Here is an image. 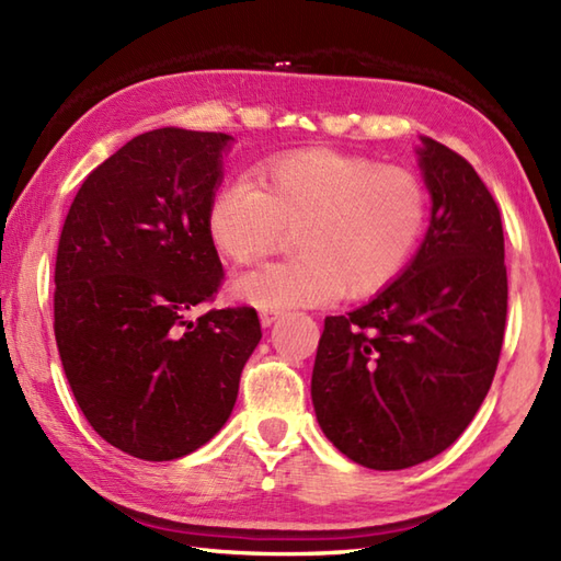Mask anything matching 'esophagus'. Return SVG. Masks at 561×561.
<instances>
[{
	"label": "esophagus",
	"mask_w": 561,
	"mask_h": 561,
	"mask_svg": "<svg viewBox=\"0 0 561 561\" xmlns=\"http://www.w3.org/2000/svg\"><path fill=\"white\" fill-rule=\"evenodd\" d=\"M279 316H282L279 308H262V311H260V323L265 325V328H270Z\"/></svg>",
	"instance_id": "obj_1"
}]
</instances>
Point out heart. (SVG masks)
I'll return each mask as SVG.
<instances>
[{"label":"heart","mask_w":561,"mask_h":561,"mask_svg":"<svg viewBox=\"0 0 561 561\" xmlns=\"http://www.w3.org/2000/svg\"><path fill=\"white\" fill-rule=\"evenodd\" d=\"M428 217L424 183L402 165L332 149L294 151L262 165L257 185L231 181L214 193L207 231L214 248L250 265L296 231L299 257L257 267L233 294L260 308L368 299L408 267Z\"/></svg>","instance_id":"obj_1"}]
</instances>
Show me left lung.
<instances>
[{
	"mask_svg": "<svg viewBox=\"0 0 561 561\" xmlns=\"http://www.w3.org/2000/svg\"><path fill=\"white\" fill-rule=\"evenodd\" d=\"M422 141L434 207L420 253L371 304L325 318L311 378L320 428L371 470L412 468L468 428L506 328L502 214L460 153Z\"/></svg>",
	"mask_w": 561,
	"mask_h": 561,
	"instance_id": "left-lung-1",
	"label": "left lung"
}]
</instances>
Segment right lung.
Masks as SVG:
<instances>
[{
	"label": "right lung",
	"instance_id": "add662e5",
	"mask_svg": "<svg viewBox=\"0 0 561 561\" xmlns=\"http://www.w3.org/2000/svg\"><path fill=\"white\" fill-rule=\"evenodd\" d=\"M229 135L151 129L93 169L55 260V340L101 438L141 460L205 446L262 337L250 306L211 308L224 270L207 231Z\"/></svg>",
	"mask_w": 561,
	"mask_h": 561
}]
</instances>
